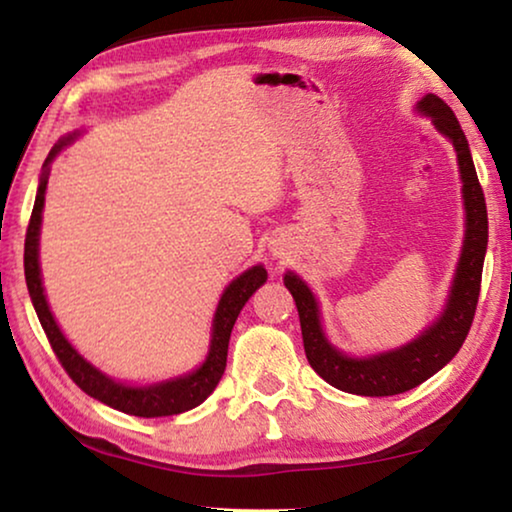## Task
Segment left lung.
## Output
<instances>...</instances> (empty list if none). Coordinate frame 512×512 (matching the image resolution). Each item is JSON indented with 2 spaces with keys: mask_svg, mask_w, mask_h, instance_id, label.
I'll return each instance as SVG.
<instances>
[{
  "mask_svg": "<svg viewBox=\"0 0 512 512\" xmlns=\"http://www.w3.org/2000/svg\"><path fill=\"white\" fill-rule=\"evenodd\" d=\"M417 114L431 118L433 128L457 151L461 198H464V242L443 312L417 338L401 347L354 356L328 340L319 300L298 272L286 270L284 284L296 300L305 354L314 373L331 387L356 396H394L415 389L445 368L464 345L480 296L482 265L487 254V205L468 149V139L452 109L436 95L415 104Z\"/></svg>",
  "mask_w": 512,
  "mask_h": 512,
  "instance_id": "1",
  "label": "left lung"
}]
</instances>
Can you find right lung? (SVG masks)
<instances>
[{
    "mask_svg": "<svg viewBox=\"0 0 512 512\" xmlns=\"http://www.w3.org/2000/svg\"><path fill=\"white\" fill-rule=\"evenodd\" d=\"M81 137V130L69 132V135L60 137L58 144L53 146L48 158L44 160L39 177L37 198H34V209L30 216V226H27L25 235V282L27 291H30L34 312L41 321L48 342H51L55 356H58L62 366L69 373V377L86 391L88 396L97 398L109 408L121 410L125 415L135 417H170L179 415V412L198 408L207 396L212 394L219 384L223 370H226L228 359V342L230 331H233L237 314L247 305V300L261 289L268 279V270L261 263L251 265L237 275L226 289H223L219 305H216L214 319H212V335H209V349L205 361L198 368L188 370L184 375L167 377L160 382L149 384H130L123 380H116L93 366L72 342L62 333V328L55 321L51 305L46 300L44 291V277H41V263H39V237H41V219H44V202H46V186L48 174H51V163L58 158L60 151H65L74 139Z\"/></svg>",
    "mask_w": 512,
    "mask_h": 512,
    "instance_id": "right-lung-1",
    "label": "right lung"
}]
</instances>
